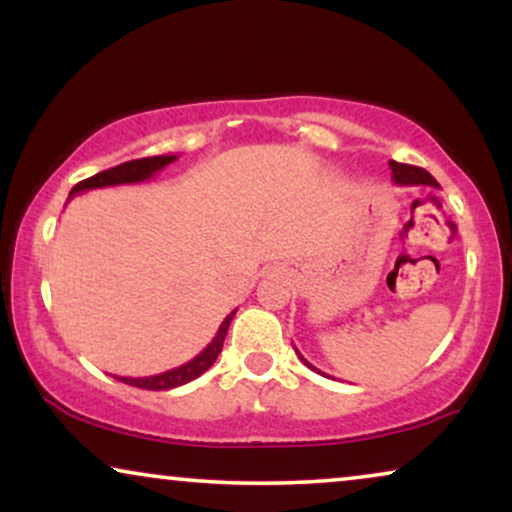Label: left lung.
<instances>
[{
	"label": "left lung",
	"mask_w": 512,
	"mask_h": 512,
	"mask_svg": "<svg viewBox=\"0 0 512 512\" xmlns=\"http://www.w3.org/2000/svg\"><path fill=\"white\" fill-rule=\"evenodd\" d=\"M388 166H391V173H393V182L395 185H400V187H414V185H424V187H440L438 182H435V177L428 173V170H424V168H417V166H407V163H398V161H388ZM297 351V349H295ZM297 356H299V360H302V363L306 365V367H311L313 372H318V374H323L320 370H316V367H313L309 360H306L302 353L297 351Z\"/></svg>",
	"instance_id": "left-lung-1"
}]
</instances>
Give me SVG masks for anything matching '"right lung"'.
Here are the masks:
<instances>
[{
	"label": "right lung",
	"instance_id": "add662e5",
	"mask_svg": "<svg viewBox=\"0 0 512 512\" xmlns=\"http://www.w3.org/2000/svg\"><path fill=\"white\" fill-rule=\"evenodd\" d=\"M177 159V154H161V156H147V159H135V161H126L121 166H114L109 170H102V173L88 177V180L79 182V185L72 187L70 199H74V194H84L91 192V189H102V187H117V185H135V182H145L152 180L156 173H161L168 163H173ZM236 309L229 313L227 318L222 320L220 330L215 332L213 342H210L206 349H203L199 356L189 360V363L173 367V370L161 372V374H152V377H117L119 381H124L128 386H138V388H147V391H170V388H177L182 384H189V381L201 377L203 372L208 370L210 365L215 363L217 356H220L224 337H227L229 323L234 318Z\"/></svg>",
	"mask_w": 512,
	"mask_h": 512
}]
</instances>
